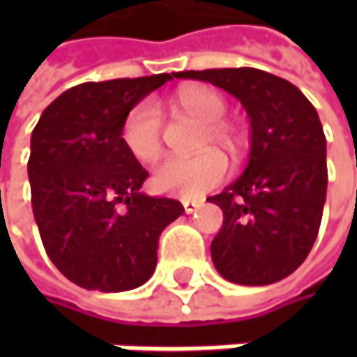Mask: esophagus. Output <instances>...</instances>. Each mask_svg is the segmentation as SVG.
Returning a JSON list of instances; mask_svg holds the SVG:
<instances>
[{"mask_svg":"<svg viewBox=\"0 0 357 357\" xmlns=\"http://www.w3.org/2000/svg\"><path fill=\"white\" fill-rule=\"evenodd\" d=\"M181 204H183V211L190 215V213H194L198 206H200V202L198 200H181Z\"/></svg>","mask_w":357,"mask_h":357,"instance_id":"34e87169","label":"esophagus"}]
</instances>
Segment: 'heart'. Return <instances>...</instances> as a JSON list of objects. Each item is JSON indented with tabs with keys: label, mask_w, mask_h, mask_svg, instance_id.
Listing matches in <instances>:
<instances>
[{
	"label": "heart",
	"mask_w": 357,
	"mask_h": 357,
	"mask_svg": "<svg viewBox=\"0 0 357 357\" xmlns=\"http://www.w3.org/2000/svg\"><path fill=\"white\" fill-rule=\"evenodd\" d=\"M176 105L183 113L204 121L202 144L219 142L225 146L236 144V132L229 123L221 121L227 111L225 99L206 86H188L176 95ZM163 117L161 109L153 99H142L130 109L121 121L123 146L144 163L155 161L161 155ZM229 174V163L223 153L211 149L196 157L179 159L169 157L153 172L151 183L157 192L179 198H198L204 192L219 185Z\"/></svg>",
	"instance_id": "heart-1"
}]
</instances>
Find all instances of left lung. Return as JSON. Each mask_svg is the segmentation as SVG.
<instances>
[{"instance_id": "8db88e82", "label": "left lung", "mask_w": 357, "mask_h": 357, "mask_svg": "<svg viewBox=\"0 0 357 357\" xmlns=\"http://www.w3.org/2000/svg\"><path fill=\"white\" fill-rule=\"evenodd\" d=\"M234 95L250 117L244 174L208 202L223 211L211 256L221 277L268 285L291 275L319 236L326 198V138L312 103L291 82L256 68L178 72Z\"/></svg>"}]
</instances>
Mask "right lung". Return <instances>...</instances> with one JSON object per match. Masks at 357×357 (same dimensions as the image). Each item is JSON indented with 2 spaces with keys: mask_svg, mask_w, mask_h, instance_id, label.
Returning a JSON list of instances; mask_svg holds the SVG:
<instances>
[{
  "mask_svg": "<svg viewBox=\"0 0 357 357\" xmlns=\"http://www.w3.org/2000/svg\"><path fill=\"white\" fill-rule=\"evenodd\" d=\"M178 74L84 82L43 111L29 179L43 246L84 289L128 291L151 279L163 229L183 213L140 192L149 172L121 142L126 113Z\"/></svg>",
  "mask_w": 357,
  "mask_h": 357,
  "instance_id": "1",
  "label": "right lung"
}]
</instances>
